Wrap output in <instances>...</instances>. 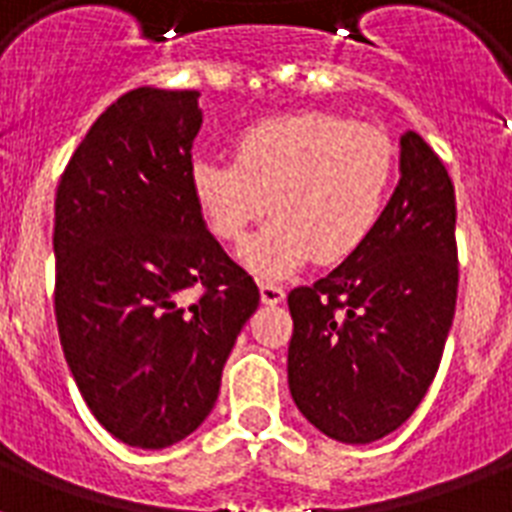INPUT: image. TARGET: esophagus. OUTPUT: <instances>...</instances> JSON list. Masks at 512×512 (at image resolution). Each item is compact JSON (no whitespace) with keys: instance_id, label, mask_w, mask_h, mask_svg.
I'll return each instance as SVG.
<instances>
[{"instance_id":"obj_1","label":"esophagus","mask_w":512,"mask_h":512,"mask_svg":"<svg viewBox=\"0 0 512 512\" xmlns=\"http://www.w3.org/2000/svg\"><path fill=\"white\" fill-rule=\"evenodd\" d=\"M284 295H287V292H284V287H281V284H273V281H263V284H260V297H263L265 305L281 303V300H284Z\"/></svg>"}]
</instances>
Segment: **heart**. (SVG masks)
Segmentation results:
<instances>
[{"instance_id":"obj_1","label":"heart","mask_w":512,"mask_h":512,"mask_svg":"<svg viewBox=\"0 0 512 512\" xmlns=\"http://www.w3.org/2000/svg\"><path fill=\"white\" fill-rule=\"evenodd\" d=\"M398 177L388 132L345 116L300 111L249 124L233 162L196 159L191 188L209 231L241 244L271 207V223L244 249L260 276H287L311 257L340 265L377 231Z\"/></svg>"}]
</instances>
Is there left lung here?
Segmentation results:
<instances>
[{"label":"left lung","instance_id":"left-lung-1","mask_svg":"<svg viewBox=\"0 0 512 512\" xmlns=\"http://www.w3.org/2000/svg\"><path fill=\"white\" fill-rule=\"evenodd\" d=\"M454 223L452 177L409 130L401 180L369 244L316 284L289 292V390L329 438L377 441L428 393L457 308Z\"/></svg>","mask_w":512,"mask_h":512}]
</instances>
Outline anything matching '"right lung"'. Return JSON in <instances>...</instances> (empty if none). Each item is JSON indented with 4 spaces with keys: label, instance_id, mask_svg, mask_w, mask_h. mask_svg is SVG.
<instances>
[{
    "label": "right lung",
    "instance_id": "obj_1",
    "mask_svg": "<svg viewBox=\"0 0 512 512\" xmlns=\"http://www.w3.org/2000/svg\"><path fill=\"white\" fill-rule=\"evenodd\" d=\"M196 98L124 92L76 146L55 193L60 345L95 420L138 449L199 428L260 305L255 279L207 231L193 196Z\"/></svg>",
    "mask_w": 512,
    "mask_h": 512
}]
</instances>
